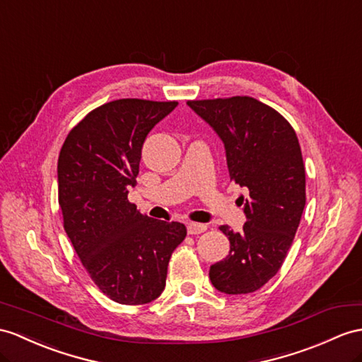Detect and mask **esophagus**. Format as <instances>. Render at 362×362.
<instances>
[{
    "label": "esophagus",
    "mask_w": 362,
    "mask_h": 362,
    "mask_svg": "<svg viewBox=\"0 0 362 362\" xmlns=\"http://www.w3.org/2000/svg\"><path fill=\"white\" fill-rule=\"evenodd\" d=\"M207 230V226L206 224H198V223H190L187 226V232L189 235H199L202 232Z\"/></svg>",
    "instance_id": "1"
}]
</instances>
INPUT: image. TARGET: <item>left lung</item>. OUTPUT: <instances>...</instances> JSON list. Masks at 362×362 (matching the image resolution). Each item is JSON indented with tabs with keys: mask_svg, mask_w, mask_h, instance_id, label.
<instances>
[{
	"mask_svg": "<svg viewBox=\"0 0 362 362\" xmlns=\"http://www.w3.org/2000/svg\"><path fill=\"white\" fill-rule=\"evenodd\" d=\"M223 139L230 181L247 187L241 232L221 230L227 257L210 267L211 284L227 295L252 293L276 275L305 206V167L290 122L252 96L187 101Z\"/></svg>",
	"mask_w": 362,
	"mask_h": 362,
	"instance_id": "8db88e82",
	"label": "left lung"
}]
</instances>
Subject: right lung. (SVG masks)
<instances>
[{
	"label": "right lung",
	"mask_w": 362,
	"mask_h": 362,
	"mask_svg": "<svg viewBox=\"0 0 362 362\" xmlns=\"http://www.w3.org/2000/svg\"><path fill=\"white\" fill-rule=\"evenodd\" d=\"M178 101L122 98L93 109L69 132L58 158L64 230L93 283L112 301L138 305L163 293L184 241L181 223L158 221L129 201L148 132Z\"/></svg>",
	"instance_id": "add662e5"
}]
</instances>
